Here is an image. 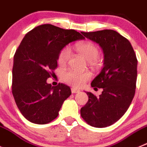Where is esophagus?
<instances>
[{"label":"esophagus","mask_w":147,"mask_h":147,"mask_svg":"<svg viewBox=\"0 0 147 147\" xmlns=\"http://www.w3.org/2000/svg\"><path fill=\"white\" fill-rule=\"evenodd\" d=\"M71 91H72V93H73V94L78 93V92H80V90L77 89V88H71Z\"/></svg>","instance_id":"obj_1"}]
</instances>
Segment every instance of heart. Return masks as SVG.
<instances>
[{"label": "heart", "instance_id": "obj_1", "mask_svg": "<svg viewBox=\"0 0 147 147\" xmlns=\"http://www.w3.org/2000/svg\"><path fill=\"white\" fill-rule=\"evenodd\" d=\"M77 51L85 58L87 61L92 63L96 61L99 56V50L95 45L89 42H78L75 45ZM71 52L69 48L65 47L59 53L58 62L59 64H65L69 59H70ZM91 74L88 72H81L75 69H68L65 71L63 75V80L74 87H81L85 84L86 82L89 80Z\"/></svg>", "mask_w": 147, "mask_h": 147}]
</instances>
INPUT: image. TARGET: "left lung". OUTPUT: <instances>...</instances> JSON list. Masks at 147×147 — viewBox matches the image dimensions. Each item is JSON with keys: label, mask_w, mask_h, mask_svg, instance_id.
Masks as SVG:
<instances>
[{"label": "left lung", "mask_w": 147, "mask_h": 147, "mask_svg": "<svg viewBox=\"0 0 147 147\" xmlns=\"http://www.w3.org/2000/svg\"><path fill=\"white\" fill-rule=\"evenodd\" d=\"M86 38L98 44L104 55L103 68L92 81V87L102 88L96 97L86 92L88 101L80 115L94 127L111 126L127 111L135 95L137 64L130 42L113 30L81 32Z\"/></svg>", "instance_id": "8db88e82"}]
</instances>
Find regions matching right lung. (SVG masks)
<instances>
[{
	"label": "right lung",
	"instance_id": "add662e5",
	"mask_svg": "<svg viewBox=\"0 0 147 147\" xmlns=\"http://www.w3.org/2000/svg\"><path fill=\"white\" fill-rule=\"evenodd\" d=\"M85 38L75 30L51 24L35 27L26 34L14 56L12 94L23 116L31 122L44 125L55 119L70 88L47 83L57 67L61 51L69 43Z\"/></svg>",
	"mask_w": 147,
	"mask_h": 147
}]
</instances>
